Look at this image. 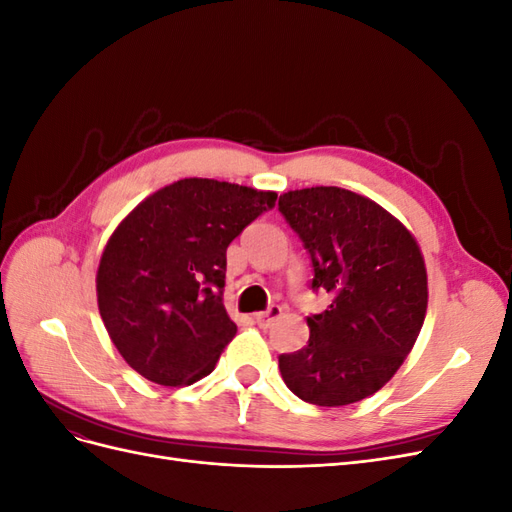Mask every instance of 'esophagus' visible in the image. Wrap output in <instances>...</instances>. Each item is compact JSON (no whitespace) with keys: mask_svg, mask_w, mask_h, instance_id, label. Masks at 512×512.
<instances>
[{"mask_svg":"<svg viewBox=\"0 0 512 512\" xmlns=\"http://www.w3.org/2000/svg\"><path fill=\"white\" fill-rule=\"evenodd\" d=\"M282 316V307L280 305H271L267 312H258L254 318H256V322L260 324L262 329H267V327H271V324Z\"/></svg>","mask_w":512,"mask_h":512,"instance_id":"esophagus-1","label":"esophagus"}]
</instances>
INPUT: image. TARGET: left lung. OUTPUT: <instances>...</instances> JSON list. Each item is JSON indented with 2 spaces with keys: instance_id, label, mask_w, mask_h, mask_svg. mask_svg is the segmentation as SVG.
I'll return each mask as SVG.
<instances>
[{
  "instance_id": "left-lung-1",
  "label": "left lung",
  "mask_w": 512,
  "mask_h": 512,
  "mask_svg": "<svg viewBox=\"0 0 512 512\" xmlns=\"http://www.w3.org/2000/svg\"><path fill=\"white\" fill-rule=\"evenodd\" d=\"M280 211L312 256V288L331 297L307 316V346L280 356L282 378L314 406L354 404L395 376L423 329V252L393 213L335 185L290 190Z\"/></svg>"
}]
</instances>
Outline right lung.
<instances>
[{
    "instance_id": "1",
    "label": "right lung",
    "mask_w": 512,
    "mask_h": 512,
    "mask_svg": "<svg viewBox=\"0 0 512 512\" xmlns=\"http://www.w3.org/2000/svg\"><path fill=\"white\" fill-rule=\"evenodd\" d=\"M275 192L179 179L153 192L108 237L96 273L108 337L134 371L162 386L209 376L237 333L224 307L226 247Z\"/></svg>"
}]
</instances>
